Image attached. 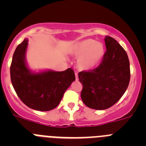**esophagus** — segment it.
Listing matches in <instances>:
<instances>
[{"mask_svg":"<svg viewBox=\"0 0 146 146\" xmlns=\"http://www.w3.org/2000/svg\"><path fill=\"white\" fill-rule=\"evenodd\" d=\"M75 79H76V80H78V75H77V73L75 74Z\"/></svg>","mask_w":146,"mask_h":146,"instance_id":"34e87169","label":"esophagus"}]
</instances>
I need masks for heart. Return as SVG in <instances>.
<instances>
[{"mask_svg":"<svg viewBox=\"0 0 146 146\" xmlns=\"http://www.w3.org/2000/svg\"><path fill=\"white\" fill-rule=\"evenodd\" d=\"M71 54L78 58L77 65L80 70L90 71L95 69L102 61L105 54V47L96 40L86 38L74 44Z\"/></svg>","mask_w":146,"mask_h":146,"instance_id":"heart-1","label":"heart"}]
</instances>
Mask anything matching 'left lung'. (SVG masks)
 Here are the masks:
<instances>
[{"instance_id":"1","label":"left lung","mask_w":146,"mask_h":146,"mask_svg":"<svg viewBox=\"0 0 146 146\" xmlns=\"http://www.w3.org/2000/svg\"><path fill=\"white\" fill-rule=\"evenodd\" d=\"M107 51L100 65L88 72H79L82 84L81 99L91 109L105 110L123 96L130 80L128 55L116 40L106 36Z\"/></svg>"}]
</instances>
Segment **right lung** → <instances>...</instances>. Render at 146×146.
Masks as SVG:
<instances>
[{"label": "right lung", "mask_w": 146, "mask_h": 146, "mask_svg": "<svg viewBox=\"0 0 146 146\" xmlns=\"http://www.w3.org/2000/svg\"><path fill=\"white\" fill-rule=\"evenodd\" d=\"M28 39L18 45L10 67L12 86L25 105L38 111H49L59 104L64 93L75 80L74 71L48 70L36 72L29 69L26 61Z\"/></svg>", "instance_id": "add662e5"}]
</instances>
